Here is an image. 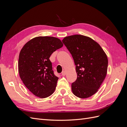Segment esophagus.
I'll return each mask as SVG.
<instances>
[{"instance_id": "34e87169", "label": "esophagus", "mask_w": 127, "mask_h": 127, "mask_svg": "<svg viewBox=\"0 0 127 127\" xmlns=\"http://www.w3.org/2000/svg\"><path fill=\"white\" fill-rule=\"evenodd\" d=\"M61 75H62L63 76H65L66 75V71H63V72H62V74H61Z\"/></svg>"}]
</instances>
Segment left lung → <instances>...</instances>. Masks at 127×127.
<instances>
[{
  "label": "left lung",
  "instance_id": "obj_1",
  "mask_svg": "<svg viewBox=\"0 0 127 127\" xmlns=\"http://www.w3.org/2000/svg\"><path fill=\"white\" fill-rule=\"evenodd\" d=\"M63 42L72 55L77 78L71 84L73 94L88 98L98 91L104 80L108 59L97 42L83 35L65 37Z\"/></svg>",
  "mask_w": 127,
  "mask_h": 127
}]
</instances>
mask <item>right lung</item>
Here are the masks:
<instances>
[{
    "instance_id": "obj_1",
    "label": "right lung",
    "mask_w": 127,
    "mask_h": 127,
    "mask_svg": "<svg viewBox=\"0 0 127 127\" xmlns=\"http://www.w3.org/2000/svg\"><path fill=\"white\" fill-rule=\"evenodd\" d=\"M52 36H37L28 41L20 51L18 72L27 88L36 96L46 98L55 92L58 77L54 75L49 58L63 47Z\"/></svg>"
}]
</instances>
